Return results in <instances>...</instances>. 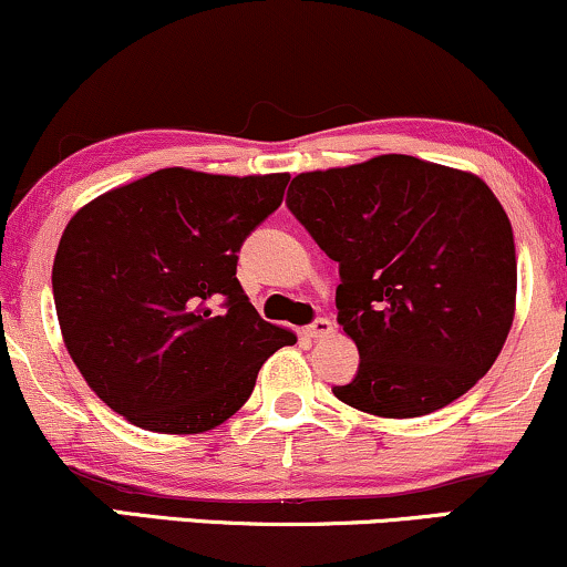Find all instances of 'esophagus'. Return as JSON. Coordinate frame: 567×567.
<instances>
[{
    "label": "esophagus",
    "instance_id": "esophagus-1",
    "mask_svg": "<svg viewBox=\"0 0 567 567\" xmlns=\"http://www.w3.org/2000/svg\"><path fill=\"white\" fill-rule=\"evenodd\" d=\"M306 334H308V337H313V340H321V337L332 334V321L324 319V317L313 319V324H308V327H306Z\"/></svg>",
    "mask_w": 567,
    "mask_h": 567
}]
</instances>
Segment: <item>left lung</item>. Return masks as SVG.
<instances>
[{"mask_svg":"<svg viewBox=\"0 0 567 567\" xmlns=\"http://www.w3.org/2000/svg\"><path fill=\"white\" fill-rule=\"evenodd\" d=\"M288 206L340 264L337 324L358 374L334 398L415 419L474 386L515 317L511 219L482 177L405 154L292 177Z\"/></svg>","mask_w":567,"mask_h":567,"instance_id":"left-lung-1","label":"left lung"}]
</instances>
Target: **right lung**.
<instances>
[{"label":"right lung","instance_id":"1","mask_svg":"<svg viewBox=\"0 0 567 567\" xmlns=\"http://www.w3.org/2000/svg\"><path fill=\"white\" fill-rule=\"evenodd\" d=\"M288 172H152L64 227L52 290L70 358L114 413L198 434L238 413L261 363L296 334L259 317L235 269L282 204Z\"/></svg>","mask_w":567,"mask_h":567}]
</instances>
